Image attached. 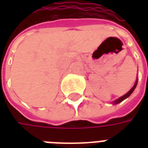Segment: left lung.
<instances>
[{
    "label": "left lung",
    "instance_id": "obj_1",
    "mask_svg": "<svg viewBox=\"0 0 148 148\" xmlns=\"http://www.w3.org/2000/svg\"><path fill=\"white\" fill-rule=\"evenodd\" d=\"M137 82H138V78H136V82H135V84H134V86H132V89H131V90H129V91H128L127 93H126V94H124V96H121V97H119L118 99L115 100L114 101H112V104H113V105H116V104H119V103H121V101H123L124 100H125L126 98H127V97H128L130 96L131 94L132 93V92L134 91V90L136 89V85H137Z\"/></svg>",
    "mask_w": 148,
    "mask_h": 148
}]
</instances>
